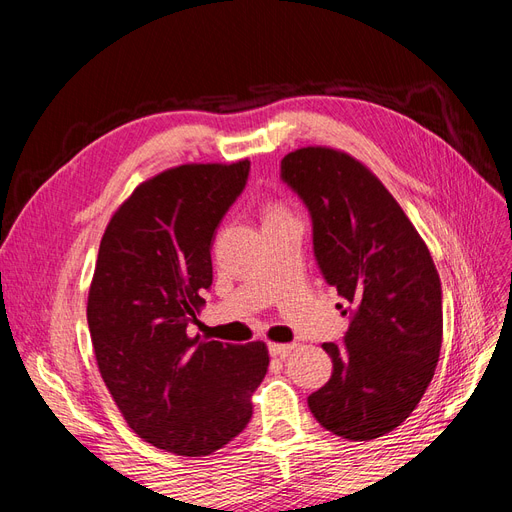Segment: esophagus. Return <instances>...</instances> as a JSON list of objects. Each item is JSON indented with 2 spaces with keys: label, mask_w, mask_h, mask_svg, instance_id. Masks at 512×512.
I'll return each instance as SVG.
<instances>
[{
  "label": "esophagus",
  "mask_w": 512,
  "mask_h": 512,
  "mask_svg": "<svg viewBox=\"0 0 512 512\" xmlns=\"http://www.w3.org/2000/svg\"><path fill=\"white\" fill-rule=\"evenodd\" d=\"M294 350V344H269L271 356H288Z\"/></svg>",
  "instance_id": "obj_1"
}]
</instances>
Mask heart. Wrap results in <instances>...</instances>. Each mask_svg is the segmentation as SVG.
Wrapping results in <instances>:
<instances>
[{
    "label": "heart",
    "instance_id": "1",
    "mask_svg": "<svg viewBox=\"0 0 512 512\" xmlns=\"http://www.w3.org/2000/svg\"><path fill=\"white\" fill-rule=\"evenodd\" d=\"M271 213H280V209H271Z\"/></svg>",
    "mask_w": 512,
    "mask_h": 512
}]
</instances>
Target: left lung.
Listing matches in <instances>:
<instances>
[{
	"label": "left lung",
	"instance_id": "obj_1",
	"mask_svg": "<svg viewBox=\"0 0 512 512\" xmlns=\"http://www.w3.org/2000/svg\"><path fill=\"white\" fill-rule=\"evenodd\" d=\"M282 181L309 211L324 282L350 303L329 382L307 397L316 421L363 442L399 427L425 395L442 348V286L425 241L391 192L344 151L303 147ZM342 307V305H339Z\"/></svg>",
	"mask_w": 512,
	"mask_h": 512
}]
</instances>
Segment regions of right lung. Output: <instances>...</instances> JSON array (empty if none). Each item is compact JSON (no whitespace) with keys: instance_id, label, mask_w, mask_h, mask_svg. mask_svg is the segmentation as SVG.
Masks as SVG:
<instances>
[{"instance_id":"right-lung-1","label":"right lung","mask_w":512,"mask_h":512,"mask_svg":"<svg viewBox=\"0 0 512 512\" xmlns=\"http://www.w3.org/2000/svg\"><path fill=\"white\" fill-rule=\"evenodd\" d=\"M247 175V160L164 170L138 185L100 241L87 299L98 369L128 425L175 455H211L239 436L269 367L262 342L188 333L213 282L215 228Z\"/></svg>"}]
</instances>
